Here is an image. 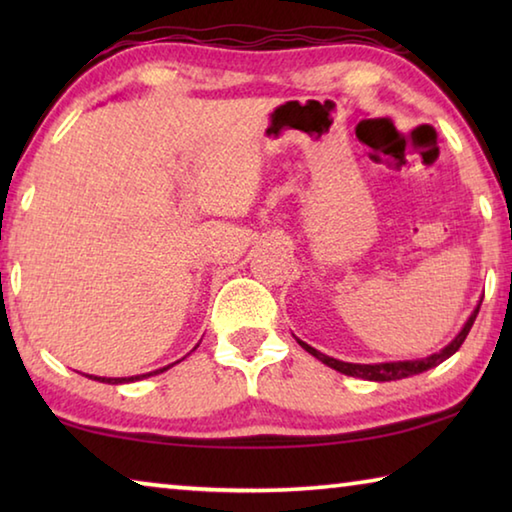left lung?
<instances>
[{
  "instance_id": "obj_1",
  "label": "left lung",
  "mask_w": 512,
  "mask_h": 512,
  "mask_svg": "<svg viewBox=\"0 0 512 512\" xmlns=\"http://www.w3.org/2000/svg\"><path fill=\"white\" fill-rule=\"evenodd\" d=\"M483 298L479 300V305L474 307V311L470 314V318L465 320V325L461 327V332H458L452 341H449L443 350L429 354V357H422V359H409V361H384V363H348V361H339L334 357H327V354L318 352L316 348H311L305 341L296 339L302 348H305L311 357H316L318 361H323L325 366L334 368L343 372V375L348 377H359V379H368V381H395V379H404V377H411V375H420L424 370H431L436 368L438 363H443L445 359L452 357V354L461 348L463 341L467 339V334H470V329L476 320V314H479V307H481Z\"/></svg>"
}]
</instances>
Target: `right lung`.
I'll use <instances>...</instances> for the list:
<instances>
[{"instance_id": "obj_1", "label": "right lung", "mask_w": 512, "mask_h": 512, "mask_svg": "<svg viewBox=\"0 0 512 512\" xmlns=\"http://www.w3.org/2000/svg\"><path fill=\"white\" fill-rule=\"evenodd\" d=\"M171 366H173V363H171ZM171 366H164V368L153 370V372H144V375H135V377H94V375H85V377H90L94 381H101V384H131V381H140V379H146L151 375H160V372L169 370Z\"/></svg>"}]
</instances>
